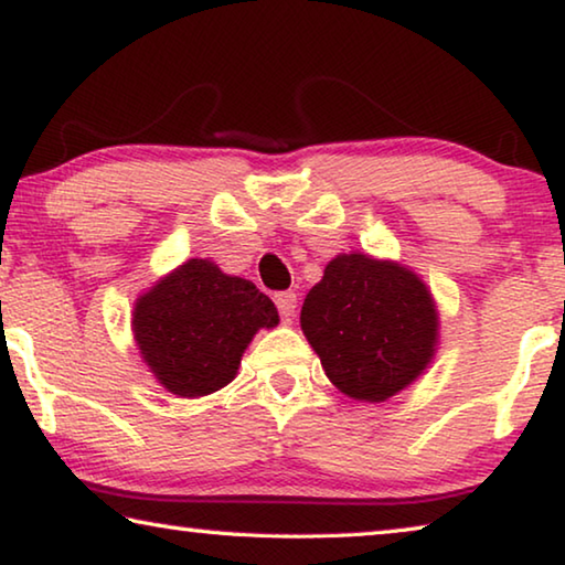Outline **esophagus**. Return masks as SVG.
Masks as SVG:
<instances>
[{
  "label": "esophagus",
  "mask_w": 565,
  "mask_h": 565,
  "mask_svg": "<svg viewBox=\"0 0 565 565\" xmlns=\"http://www.w3.org/2000/svg\"><path fill=\"white\" fill-rule=\"evenodd\" d=\"M276 306H279V313L284 319H291L294 311H296V294L294 291L276 294Z\"/></svg>",
  "instance_id": "1"
}]
</instances>
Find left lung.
Instances as JSON below:
<instances>
[{"label": "left lung", "instance_id": "obj_1", "mask_svg": "<svg viewBox=\"0 0 565 565\" xmlns=\"http://www.w3.org/2000/svg\"><path fill=\"white\" fill-rule=\"evenodd\" d=\"M301 331L341 394L381 404L431 363L438 311L418 274L353 252L331 259L306 294Z\"/></svg>", "mask_w": 565, "mask_h": 565}]
</instances>
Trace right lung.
<instances>
[{
	"label": "right lung",
	"mask_w": 565,
	"mask_h": 565,
	"mask_svg": "<svg viewBox=\"0 0 565 565\" xmlns=\"http://www.w3.org/2000/svg\"><path fill=\"white\" fill-rule=\"evenodd\" d=\"M276 323L269 296L209 259L181 264L141 294L131 313L141 359L181 398L214 394L234 381L254 333Z\"/></svg>",
	"instance_id": "obj_1"
}]
</instances>
